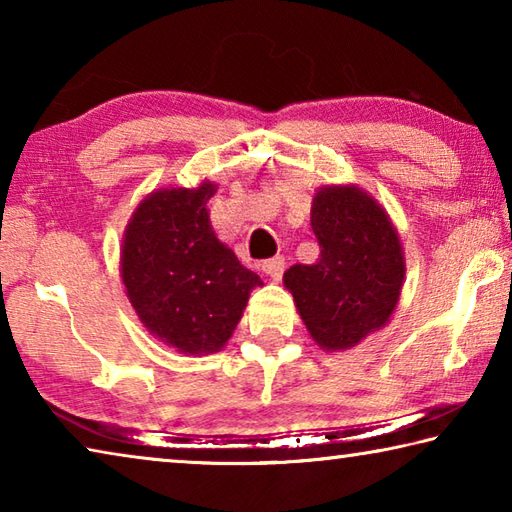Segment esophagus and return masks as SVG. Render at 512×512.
Masks as SVG:
<instances>
[{"label": "esophagus", "instance_id": "obj_1", "mask_svg": "<svg viewBox=\"0 0 512 512\" xmlns=\"http://www.w3.org/2000/svg\"><path fill=\"white\" fill-rule=\"evenodd\" d=\"M262 271L271 277V280H280L282 273H284V257H271L262 262Z\"/></svg>", "mask_w": 512, "mask_h": 512}]
</instances>
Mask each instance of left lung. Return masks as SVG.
Listing matches in <instances>:
<instances>
[{"mask_svg": "<svg viewBox=\"0 0 512 512\" xmlns=\"http://www.w3.org/2000/svg\"><path fill=\"white\" fill-rule=\"evenodd\" d=\"M316 264L284 273L307 332L325 352H345L386 327L402 296L406 259L391 216L357 185H323L311 201Z\"/></svg>", "mask_w": 512, "mask_h": 512, "instance_id": "left-lung-1", "label": "left lung"}]
</instances>
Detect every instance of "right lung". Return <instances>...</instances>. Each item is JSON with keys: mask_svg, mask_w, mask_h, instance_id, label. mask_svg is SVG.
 I'll return each mask as SVG.
<instances>
[{"mask_svg": "<svg viewBox=\"0 0 512 512\" xmlns=\"http://www.w3.org/2000/svg\"><path fill=\"white\" fill-rule=\"evenodd\" d=\"M219 185L160 187L146 194L121 239L126 298L153 339L187 357L225 348L259 275L216 237L207 203Z\"/></svg>", "mask_w": 512, "mask_h": 512, "instance_id": "1", "label": "right lung"}]
</instances>
